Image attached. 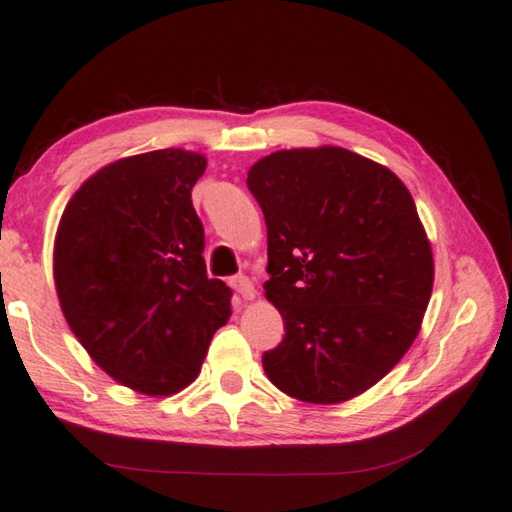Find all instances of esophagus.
Instances as JSON below:
<instances>
[{
    "instance_id": "1",
    "label": "esophagus",
    "mask_w": 512,
    "mask_h": 512,
    "mask_svg": "<svg viewBox=\"0 0 512 512\" xmlns=\"http://www.w3.org/2000/svg\"><path fill=\"white\" fill-rule=\"evenodd\" d=\"M230 286L235 288V291L244 297V300H255V295H257V291H255V284L248 280L246 275H235V277H230Z\"/></svg>"
}]
</instances>
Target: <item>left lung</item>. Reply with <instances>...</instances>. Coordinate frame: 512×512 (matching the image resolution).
<instances>
[{"instance_id":"1","label":"left lung","mask_w":512,"mask_h":512,"mask_svg":"<svg viewBox=\"0 0 512 512\" xmlns=\"http://www.w3.org/2000/svg\"><path fill=\"white\" fill-rule=\"evenodd\" d=\"M246 183L268 228L266 300L286 331L262 358L268 380L320 405L367 392L412 347L432 295V246L410 190L333 145L268 154Z\"/></svg>"}]
</instances>
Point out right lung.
<instances>
[{"label": "right lung", "instance_id": "right-lung-1", "mask_svg": "<svg viewBox=\"0 0 512 512\" xmlns=\"http://www.w3.org/2000/svg\"><path fill=\"white\" fill-rule=\"evenodd\" d=\"M206 165L174 147L109 163L73 194L55 235L71 331L102 371L147 396L188 387L230 318L232 291L208 280L192 206Z\"/></svg>", "mask_w": 512, "mask_h": 512}]
</instances>
